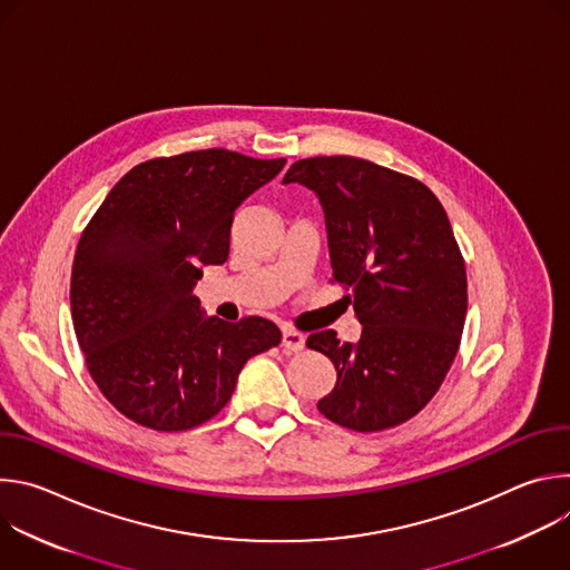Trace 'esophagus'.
I'll return each mask as SVG.
<instances>
[{"mask_svg": "<svg viewBox=\"0 0 570 570\" xmlns=\"http://www.w3.org/2000/svg\"><path fill=\"white\" fill-rule=\"evenodd\" d=\"M304 345H306V338H304L299 332H295V330H284V334H282V347H284L286 352H302Z\"/></svg>", "mask_w": 570, "mask_h": 570, "instance_id": "obj_1", "label": "esophagus"}]
</instances>
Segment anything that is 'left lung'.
Masks as SVG:
<instances>
[{"mask_svg":"<svg viewBox=\"0 0 570 570\" xmlns=\"http://www.w3.org/2000/svg\"><path fill=\"white\" fill-rule=\"evenodd\" d=\"M282 183L317 196L334 282L363 324L358 343L334 330L306 338L338 372L317 411L361 433L409 422L440 390L466 315L464 259L442 203L420 180L350 155L299 159Z\"/></svg>","mask_w":570,"mask_h":570,"instance_id":"8db88e82","label":"left lung"}]
</instances>
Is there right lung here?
I'll return each mask as SVG.
<instances>
[{"label": "right lung", "instance_id": "right-lung-1", "mask_svg": "<svg viewBox=\"0 0 570 570\" xmlns=\"http://www.w3.org/2000/svg\"><path fill=\"white\" fill-rule=\"evenodd\" d=\"M284 165L225 148L141 161L80 236L73 332L95 383L135 424L171 433L212 420L248 358L279 345L275 322L207 317L194 288L227 262L238 205Z\"/></svg>", "mask_w": 570, "mask_h": 570}]
</instances>
